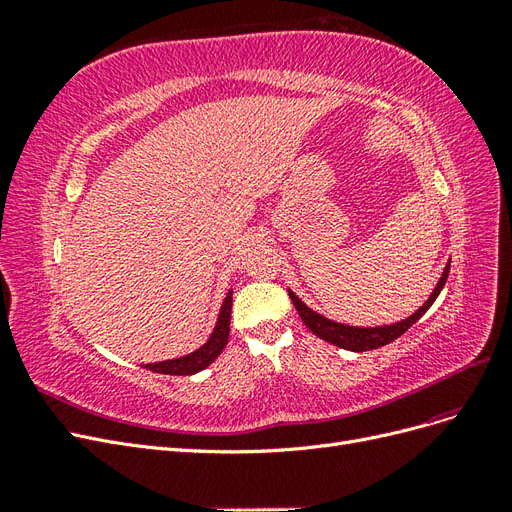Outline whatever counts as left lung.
Listing matches in <instances>:
<instances>
[{
	"label": "left lung",
	"mask_w": 512,
	"mask_h": 512,
	"mask_svg": "<svg viewBox=\"0 0 512 512\" xmlns=\"http://www.w3.org/2000/svg\"><path fill=\"white\" fill-rule=\"evenodd\" d=\"M448 271H451V260L446 262L440 282L436 284V288H433V292L429 294V299L421 307H418L412 316H408L406 320H399L395 324H384V327H350V324L335 322V320H331L327 316L314 312L312 307H307L292 290H288V294H290L294 307H297V312H299L303 324L314 335H318L320 339H324V342H329V344H333L337 348L352 350V352H365V350H376L380 346H386V344L395 342V339L399 335H404L418 318H423V314L433 305V301L438 299L440 290L444 288Z\"/></svg>",
	"instance_id": "8db88e82"
}]
</instances>
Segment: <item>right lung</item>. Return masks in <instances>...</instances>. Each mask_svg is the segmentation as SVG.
<instances>
[{
	"mask_svg": "<svg viewBox=\"0 0 512 512\" xmlns=\"http://www.w3.org/2000/svg\"><path fill=\"white\" fill-rule=\"evenodd\" d=\"M230 309H232V288L226 292V299L222 303L218 322H215V329L209 335L207 342L200 346L198 350L179 356V359H170V361H160V363H147L145 367L156 371V374H168V376H192L209 367L222 350L228 344V333H230Z\"/></svg>",
	"mask_w": 512,
	"mask_h": 512,
	"instance_id": "obj_1",
	"label": "right lung"
}]
</instances>
